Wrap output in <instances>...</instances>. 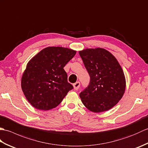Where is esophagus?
Listing matches in <instances>:
<instances>
[{"label": "esophagus", "mask_w": 148, "mask_h": 148, "mask_svg": "<svg viewBox=\"0 0 148 148\" xmlns=\"http://www.w3.org/2000/svg\"><path fill=\"white\" fill-rule=\"evenodd\" d=\"M73 86H74V90H78V89L79 88V87H80V83L79 82V81H77L76 83H75L73 84Z\"/></svg>", "instance_id": "1"}]
</instances>
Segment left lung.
I'll list each match as a JSON object with an SVG mask.
<instances>
[{
  "label": "left lung",
  "mask_w": 148,
  "mask_h": 148,
  "mask_svg": "<svg viewBox=\"0 0 148 148\" xmlns=\"http://www.w3.org/2000/svg\"><path fill=\"white\" fill-rule=\"evenodd\" d=\"M90 76V84L81 92L84 106L94 112L108 111L121 100L126 88L123 71L117 59L101 48L79 51Z\"/></svg>",
  "instance_id": "left-lung-1"
}]
</instances>
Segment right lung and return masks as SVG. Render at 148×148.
<instances>
[{"label": "right lung", "mask_w": 148, "mask_h": 148, "mask_svg": "<svg viewBox=\"0 0 148 148\" xmlns=\"http://www.w3.org/2000/svg\"><path fill=\"white\" fill-rule=\"evenodd\" d=\"M76 53V51L70 48L49 46L27 63L21 86L34 108L43 111L55 108L73 88L67 82L64 67Z\"/></svg>", "instance_id": "add662e5"}]
</instances>
